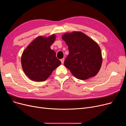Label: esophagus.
Here are the masks:
<instances>
[{"mask_svg": "<svg viewBox=\"0 0 126 126\" xmlns=\"http://www.w3.org/2000/svg\"><path fill=\"white\" fill-rule=\"evenodd\" d=\"M61 63H62V64H63V63H64V59L63 58V59H61Z\"/></svg>", "mask_w": 126, "mask_h": 126, "instance_id": "1", "label": "esophagus"}]
</instances>
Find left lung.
<instances>
[{
    "instance_id": "left-lung-1",
    "label": "left lung",
    "mask_w": 126,
    "mask_h": 126,
    "mask_svg": "<svg viewBox=\"0 0 126 126\" xmlns=\"http://www.w3.org/2000/svg\"><path fill=\"white\" fill-rule=\"evenodd\" d=\"M62 38L69 50L64 64L72 75L82 80L96 76L103 60L98 45L81 32L65 33Z\"/></svg>"
}]
</instances>
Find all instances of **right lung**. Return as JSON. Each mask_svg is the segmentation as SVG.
<instances>
[{
  "label": "right lung",
  "instance_id": "obj_1",
  "mask_svg": "<svg viewBox=\"0 0 126 126\" xmlns=\"http://www.w3.org/2000/svg\"><path fill=\"white\" fill-rule=\"evenodd\" d=\"M55 39V35L48 37L39 36L23 51L21 59L22 67L31 80L45 81L61 64L55 51L50 48Z\"/></svg>",
  "mask_w": 126,
  "mask_h": 126
}]
</instances>
